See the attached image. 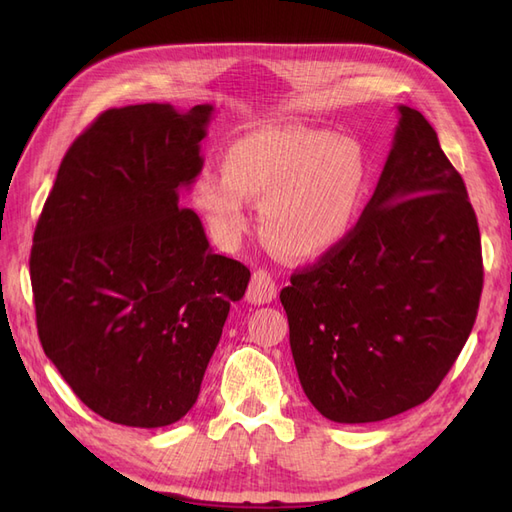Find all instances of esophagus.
Returning <instances> with one entry per match:
<instances>
[{
    "label": "esophagus",
    "instance_id": "1",
    "mask_svg": "<svg viewBox=\"0 0 512 512\" xmlns=\"http://www.w3.org/2000/svg\"><path fill=\"white\" fill-rule=\"evenodd\" d=\"M277 294V284L271 277L269 271L258 269L254 271L250 286H247V301L260 305V303H271Z\"/></svg>",
    "mask_w": 512,
    "mask_h": 512
}]
</instances>
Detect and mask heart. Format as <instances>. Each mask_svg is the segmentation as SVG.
<instances>
[{
	"label": "heart",
	"mask_w": 512,
	"mask_h": 512,
	"mask_svg": "<svg viewBox=\"0 0 512 512\" xmlns=\"http://www.w3.org/2000/svg\"><path fill=\"white\" fill-rule=\"evenodd\" d=\"M369 170L350 138L280 123L232 141L222 173L203 170L192 203L213 237L235 247L252 226L247 198L260 200V226L277 252L312 260L335 250L359 220Z\"/></svg>",
	"instance_id": "1"
}]
</instances>
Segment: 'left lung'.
<instances>
[{
    "mask_svg": "<svg viewBox=\"0 0 512 512\" xmlns=\"http://www.w3.org/2000/svg\"><path fill=\"white\" fill-rule=\"evenodd\" d=\"M397 111L361 220L280 292L303 391L335 423H376L427 401L466 346L483 292L466 183L429 121Z\"/></svg>",
    "mask_w": 512,
    "mask_h": 512,
    "instance_id": "obj_1",
    "label": "left lung"
}]
</instances>
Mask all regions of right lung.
I'll return each mask as SVG.
<instances>
[{"instance_id": "obj_1", "label": "right lung", "mask_w": 512, "mask_h": 512, "mask_svg": "<svg viewBox=\"0 0 512 512\" xmlns=\"http://www.w3.org/2000/svg\"><path fill=\"white\" fill-rule=\"evenodd\" d=\"M211 104L104 111L61 160L34 232L38 337L111 423L166 427L196 404L250 269L213 254L179 190L203 170Z\"/></svg>"}]
</instances>
